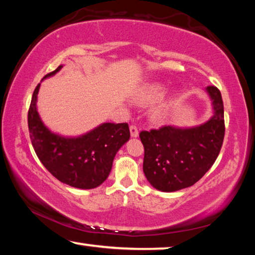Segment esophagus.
<instances>
[{
    "mask_svg": "<svg viewBox=\"0 0 255 255\" xmlns=\"http://www.w3.org/2000/svg\"><path fill=\"white\" fill-rule=\"evenodd\" d=\"M130 135H131V137H133V138H136V137H138V135H139V132H138V128L135 126V125H131L130 126Z\"/></svg>",
    "mask_w": 255,
    "mask_h": 255,
    "instance_id": "obj_1",
    "label": "esophagus"
}]
</instances>
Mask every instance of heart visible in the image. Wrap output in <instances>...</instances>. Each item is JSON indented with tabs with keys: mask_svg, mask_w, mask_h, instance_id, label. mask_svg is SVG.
<instances>
[{
	"mask_svg": "<svg viewBox=\"0 0 255 255\" xmlns=\"http://www.w3.org/2000/svg\"><path fill=\"white\" fill-rule=\"evenodd\" d=\"M167 92V88L161 83H150L138 90L135 94V102L140 106H150L154 103H157L165 97ZM172 101L166 100L154 108L152 111V117L156 122H162L169 116L171 110Z\"/></svg>",
	"mask_w": 255,
	"mask_h": 255,
	"instance_id": "1",
	"label": "heart"
}]
</instances>
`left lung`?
<instances>
[{
    "label": "left lung",
    "mask_w": 255,
    "mask_h": 255,
    "mask_svg": "<svg viewBox=\"0 0 255 255\" xmlns=\"http://www.w3.org/2000/svg\"><path fill=\"white\" fill-rule=\"evenodd\" d=\"M206 92L213 106V116L206 123L193 127L164 126L139 133L145 148L144 174L159 191L191 187L221 152L225 135L222 94L216 86H207Z\"/></svg>",
    "instance_id": "obj_1"
}]
</instances>
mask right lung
I'll list each match as a JSON object with an SVG mask.
<instances>
[{
	"mask_svg": "<svg viewBox=\"0 0 255 255\" xmlns=\"http://www.w3.org/2000/svg\"><path fill=\"white\" fill-rule=\"evenodd\" d=\"M59 65L47 77L62 70ZM40 83L34 89L28 112L30 139L38 158L60 182L77 189H94L109 176L116 154L130 138L127 124L103 123L80 136L51 131L37 109Z\"/></svg>",
	"mask_w": 255,
	"mask_h": 255,
	"instance_id": "obj_1",
	"label": "right lung"
}]
</instances>
